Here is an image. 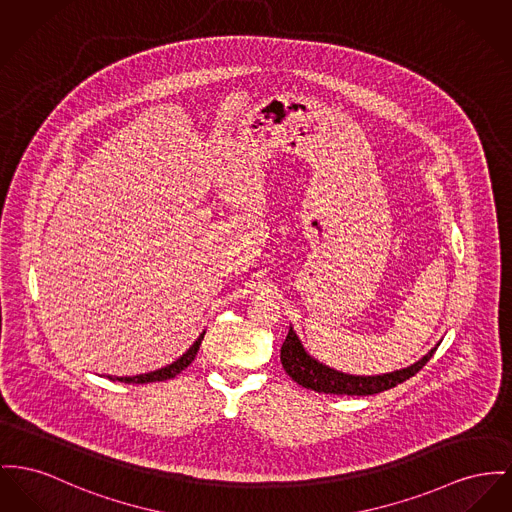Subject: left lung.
Instances as JSON below:
<instances>
[{
	"label": "left lung",
	"mask_w": 512,
	"mask_h": 512,
	"mask_svg": "<svg viewBox=\"0 0 512 512\" xmlns=\"http://www.w3.org/2000/svg\"><path fill=\"white\" fill-rule=\"evenodd\" d=\"M435 349H431L421 361H417L415 365H411L408 369H402V371L376 376L345 375V373L334 371V369L318 363L316 359H312L303 349L293 328H289V334L281 345L279 357H281V365H283L285 373L291 376L297 384L310 388L314 392L338 394V396H371V394L390 390V388L406 382L411 376L417 375L427 365V361L433 357Z\"/></svg>",
	"instance_id": "left-lung-1"
}]
</instances>
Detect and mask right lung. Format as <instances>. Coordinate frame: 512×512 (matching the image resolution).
<instances>
[{
  "label": "right lung",
  "mask_w": 512,
  "mask_h": 512,
  "mask_svg": "<svg viewBox=\"0 0 512 512\" xmlns=\"http://www.w3.org/2000/svg\"><path fill=\"white\" fill-rule=\"evenodd\" d=\"M205 334V332H204ZM204 334L196 340V343L178 359V361H174L172 365L169 367H165V369H159V371H153V373H147V375H137V376H108L110 380H120V382H126V384H147V382H161V380H169V378H174V376L178 375L180 371H184L194 359H196V355H198V349H200V345H202V340H204Z\"/></svg>",
  "instance_id": "obj_1"
}]
</instances>
